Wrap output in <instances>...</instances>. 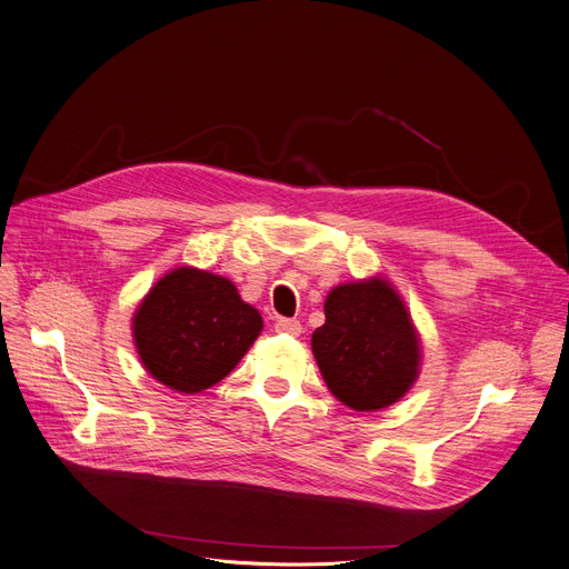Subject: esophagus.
I'll use <instances>...</instances> for the list:
<instances>
[{"mask_svg": "<svg viewBox=\"0 0 569 569\" xmlns=\"http://www.w3.org/2000/svg\"><path fill=\"white\" fill-rule=\"evenodd\" d=\"M276 330H278V332H284V336L298 338L300 332H303V326H300L298 319H284V317H280V319L276 321Z\"/></svg>", "mask_w": 569, "mask_h": 569, "instance_id": "esophagus-1", "label": "esophagus"}]
</instances>
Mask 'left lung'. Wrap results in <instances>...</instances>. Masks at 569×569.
I'll list each match as a JSON object with an SVG mask.
<instances>
[{"label":"left lung","mask_w":569,"mask_h":569,"mask_svg":"<svg viewBox=\"0 0 569 569\" xmlns=\"http://www.w3.org/2000/svg\"><path fill=\"white\" fill-rule=\"evenodd\" d=\"M312 353L330 392L356 411L386 409L418 377V336L386 280L351 282L326 298Z\"/></svg>","instance_id":"obj_1"}]
</instances>
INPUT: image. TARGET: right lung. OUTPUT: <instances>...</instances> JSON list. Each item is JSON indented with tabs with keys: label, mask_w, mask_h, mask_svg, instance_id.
<instances>
[{
	"label": "right lung",
	"mask_w": 569,
	"mask_h": 569,
	"mask_svg": "<svg viewBox=\"0 0 569 569\" xmlns=\"http://www.w3.org/2000/svg\"><path fill=\"white\" fill-rule=\"evenodd\" d=\"M261 332L259 312L243 303L229 280L177 269L142 300L132 319L147 372L179 392L222 381Z\"/></svg>",
	"instance_id": "obj_1"
}]
</instances>
